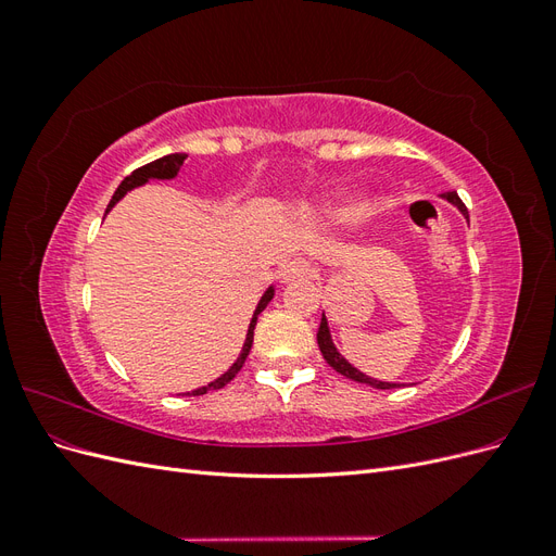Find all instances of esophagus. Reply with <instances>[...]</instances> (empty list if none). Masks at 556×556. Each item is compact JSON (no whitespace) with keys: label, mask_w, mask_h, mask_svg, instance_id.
<instances>
[{"label":"esophagus","mask_w":556,"mask_h":556,"mask_svg":"<svg viewBox=\"0 0 556 556\" xmlns=\"http://www.w3.org/2000/svg\"><path fill=\"white\" fill-rule=\"evenodd\" d=\"M313 276V268L306 260H292L282 266L280 271V278L282 282H292V280H304V278H311Z\"/></svg>","instance_id":"1"}]
</instances>
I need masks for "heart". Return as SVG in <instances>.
<instances>
[{"mask_svg": "<svg viewBox=\"0 0 556 556\" xmlns=\"http://www.w3.org/2000/svg\"><path fill=\"white\" fill-rule=\"evenodd\" d=\"M359 208H362L359 197H345L341 201H331V204L319 208V215L327 217V220H333V223H343V220H350L352 215H357Z\"/></svg>", "mask_w": 556, "mask_h": 556, "instance_id": "obj_1", "label": "heart"}]
</instances>
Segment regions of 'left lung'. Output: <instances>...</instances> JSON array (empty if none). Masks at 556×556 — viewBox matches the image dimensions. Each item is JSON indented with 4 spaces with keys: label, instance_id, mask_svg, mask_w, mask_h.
I'll list each match as a JSON object with an SVG mask.
<instances>
[{
    "label": "left lung",
    "instance_id": "1",
    "mask_svg": "<svg viewBox=\"0 0 556 556\" xmlns=\"http://www.w3.org/2000/svg\"><path fill=\"white\" fill-rule=\"evenodd\" d=\"M443 199H447L450 204L457 206V208L462 211V215L468 220V211H466L464 201L459 199L457 192H445ZM317 345H319V352H323V357L327 359V364H329L331 368H336V371H339L341 376H345V378H350V380H355V382H364V384H368V387H376V390H392V387H399L396 382H382V380H376V378H368L366 374L359 371V368L352 366V364L341 355V352L336 350V345H333V341H331V333H329V323H327L325 315H323V323H319V329H317Z\"/></svg>",
    "mask_w": 556,
    "mask_h": 556
}]
</instances>
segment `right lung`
<instances>
[{
    "label": "right lung",
    "mask_w": 556,
    "mask_h": 556,
    "mask_svg": "<svg viewBox=\"0 0 556 556\" xmlns=\"http://www.w3.org/2000/svg\"><path fill=\"white\" fill-rule=\"evenodd\" d=\"M185 157H188L185 153H172V155H164V157H160V160H155V162H150V164L141 166V169H137V172H131L121 185H117V190H115L113 199L109 201V206H106V213H109V211L117 204V201H121L129 190L139 188V185H146L148 180H172V178H176L178 172H180L182 162H185ZM274 292H276V290H274V285H271V288H268V290L262 294L255 313H252L250 327H248V333H245V343H243V350H241V355L237 357V362H233L220 378H215L213 382H208V384H204V387H199V390L188 392V396H190V394H192V396L206 394L208 390H220V387H225L229 380H233V376H237V374L241 371V366L245 364V357H248V352H250V348H252V336H255L257 317H260V313L268 306V301L274 299Z\"/></svg>",
    "instance_id": "1"
}]
</instances>
